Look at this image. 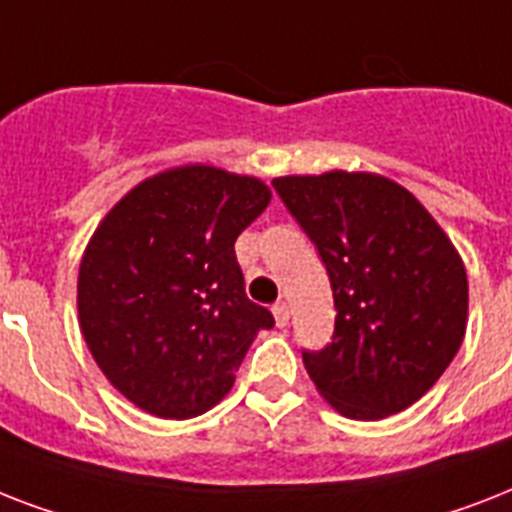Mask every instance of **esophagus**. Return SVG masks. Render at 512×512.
Masks as SVG:
<instances>
[{
  "instance_id": "esophagus-1",
  "label": "esophagus",
  "mask_w": 512,
  "mask_h": 512,
  "mask_svg": "<svg viewBox=\"0 0 512 512\" xmlns=\"http://www.w3.org/2000/svg\"><path fill=\"white\" fill-rule=\"evenodd\" d=\"M272 314H275V322L277 327H285L290 322V309L285 301H277L275 306H272Z\"/></svg>"
}]
</instances>
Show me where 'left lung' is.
<instances>
[{
  "label": "left lung",
  "instance_id": "8db88e82",
  "mask_svg": "<svg viewBox=\"0 0 512 512\" xmlns=\"http://www.w3.org/2000/svg\"><path fill=\"white\" fill-rule=\"evenodd\" d=\"M330 277L335 330L301 351L314 386L351 420L415 404L455 359L468 320L463 259L412 192L378 174L272 182Z\"/></svg>",
  "mask_w": 512,
  "mask_h": 512
}]
</instances>
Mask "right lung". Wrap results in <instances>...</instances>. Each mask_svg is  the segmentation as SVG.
Wrapping results in <instances>:
<instances>
[{
  "mask_svg": "<svg viewBox=\"0 0 512 512\" xmlns=\"http://www.w3.org/2000/svg\"><path fill=\"white\" fill-rule=\"evenodd\" d=\"M253 177L182 166L116 203L79 269L81 333L105 378L169 420L222 402L275 317L245 296L237 235L269 206Z\"/></svg>",
  "mask_w": 512,
  "mask_h": 512,
  "instance_id": "add662e5",
  "label": "right lung"
}]
</instances>
